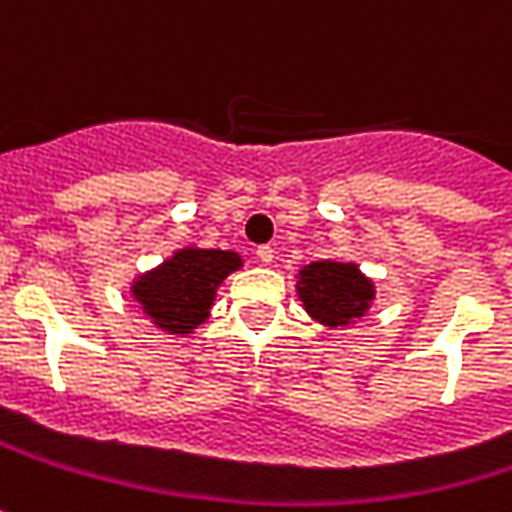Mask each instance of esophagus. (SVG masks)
Returning a JSON list of instances; mask_svg holds the SVG:
<instances>
[{
	"mask_svg": "<svg viewBox=\"0 0 512 512\" xmlns=\"http://www.w3.org/2000/svg\"><path fill=\"white\" fill-rule=\"evenodd\" d=\"M257 263H260V266H269V263H272L274 260V249L272 246H257Z\"/></svg>",
	"mask_w": 512,
	"mask_h": 512,
	"instance_id": "esophagus-1",
	"label": "esophagus"
}]
</instances>
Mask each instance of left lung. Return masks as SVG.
Here are the masks:
<instances>
[{
	"mask_svg": "<svg viewBox=\"0 0 512 512\" xmlns=\"http://www.w3.org/2000/svg\"><path fill=\"white\" fill-rule=\"evenodd\" d=\"M297 297L314 323L328 331L351 328L368 314L377 283L354 260H314L297 272Z\"/></svg>",
	"mask_w": 512,
	"mask_h": 512,
	"instance_id": "1",
	"label": "left lung"
}]
</instances>
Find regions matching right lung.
Masks as SVG:
<instances>
[{"mask_svg": "<svg viewBox=\"0 0 512 512\" xmlns=\"http://www.w3.org/2000/svg\"><path fill=\"white\" fill-rule=\"evenodd\" d=\"M238 269L243 257L232 249L181 246L158 266L135 274L130 297L158 331L189 337L209 320L221 283Z\"/></svg>", "mask_w": 512, "mask_h": 512, "instance_id": "1", "label": "right lung"}]
</instances>
